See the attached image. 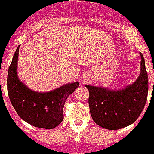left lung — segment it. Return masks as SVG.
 I'll return each instance as SVG.
<instances>
[{
  "instance_id": "8db88e82",
  "label": "left lung",
  "mask_w": 154,
  "mask_h": 154,
  "mask_svg": "<svg viewBox=\"0 0 154 154\" xmlns=\"http://www.w3.org/2000/svg\"><path fill=\"white\" fill-rule=\"evenodd\" d=\"M140 72L132 84L120 89L86 85L89 91L90 113L97 125L118 130L132 124L140 115L148 97L149 80L143 54Z\"/></svg>"
}]
</instances>
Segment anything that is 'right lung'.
Here are the masks:
<instances>
[{"label":"right lung","instance_id":"obj_1","mask_svg":"<svg viewBox=\"0 0 154 154\" xmlns=\"http://www.w3.org/2000/svg\"><path fill=\"white\" fill-rule=\"evenodd\" d=\"M19 47L16 49L7 77V90L13 107L21 119L36 128L53 129L63 120V107L67 97L79 85L68 83L49 92L29 88L18 75Z\"/></svg>","mask_w":154,"mask_h":154}]
</instances>
